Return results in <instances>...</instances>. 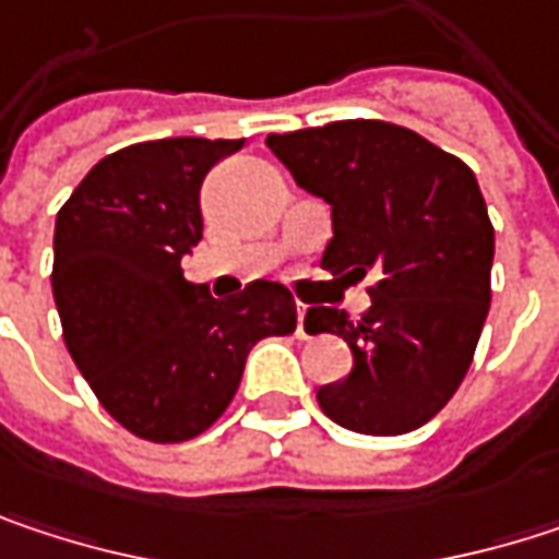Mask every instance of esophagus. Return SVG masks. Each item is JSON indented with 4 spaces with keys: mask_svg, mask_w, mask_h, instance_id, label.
Returning <instances> with one entry per match:
<instances>
[{
    "mask_svg": "<svg viewBox=\"0 0 559 559\" xmlns=\"http://www.w3.org/2000/svg\"><path fill=\"white\" fill-rule=\"evenodd\" d=\"M304 317H307V304H300V300H297V336H300V340H307V326H304Z\"/></svg>",
    "mask_w": 559,
    "mask_h": 559,
    "instance_id": "esophagus-1",
    "label": "esophagus"
}]
</instances>
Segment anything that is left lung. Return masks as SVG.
<instances>
[{
  "mask_svg": "<svg viewBox=\"0 0 559 559\" xmlns=\"http://www.w3.org/2000/svg\"><path fill=\"white\" fill-rule=\"evenodd\" d=\"M269 148L333 206L320 265L376 272L359 320L333 307L304 317L307 333H336L353 349V372L317 391L323 414L372 437L424 427L466 379L492 300L496 229L476 174L382 119L269 135Z\"/></svg>",
  "mask_w": 559,
  "mask_h": 559,
  "instance_id": "obj_1",
  "label": "left lung"
}]
</instances>
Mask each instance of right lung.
Returning a JSON list of instances; mask_svg holds the SVG:
<instances>
[{"mask_svg": "<svg viewBox=\"0 0 559 559\" xmlns=\"http://www.w3.org/2000/svg\"><path fill=\"white\" fill-rule=\"evenodd\" d=\"M242 139H158L106 155L55 226L63 343L99 404L135 437L180 443L219 420L249 349L297 326L278 281L216 300L183 278L203 236L200 183Z\"/></svg>", "mask_w": 559, "mask_h": 559, "instance_id": "1", "label": "right lung"}]
</instances>
